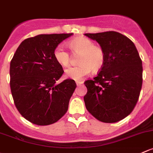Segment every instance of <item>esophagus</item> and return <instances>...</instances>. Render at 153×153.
I'll list each match as a JSON object with an SVG mask.
<instances>
[{
  "mask_svg": "<svg viewBox=\"0 0 153 153\" xmlns=\"http://www.w3.org/2000/svg\"><path fill=\"white\" fill-rule=\"evenodd\" d=\"M83 82H82V81H76L77 86H80V85L83 84Z\"/></svg>",
  "mask_w": 153,
  "mask_h": 153,
  "instance_id": "obj_1",
  "label": "esophagus"
}]
</instances>
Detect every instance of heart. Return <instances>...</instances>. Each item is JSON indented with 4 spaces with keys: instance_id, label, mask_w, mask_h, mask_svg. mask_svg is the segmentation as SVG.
Returning a JSON list of instances; mask_svg holds the SVG:
<instances>
[{
    "instance_id": "b5f03b06",
    "label": "heart",
    "mask_w": 153,
    "mask_h": 153,
    "mask_svg": "<svg viewBox=\"0 0 153 153\" xmlns=\"http://www.w3.org/2000/svg\"><path fill=\"white\" fill-rule=\"evenodd\" d=\"M67 45L72 53L79 55L78 63L79 65L70 67L65 70L66 76L75 81H81L91 72H98L102 68L105 62V55L103 49L100 46L94 45V42L89 39L80 36L70 40ZM54 58L57 63L62 67L70 65V56L64 49L63 45H59L54 50Z\"/></svg>"
}]
</instances>
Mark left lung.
<instances>
[{
	"label": "left lung",
	"instance_id": "left-lung-1",
	"mask_svg": "<svg viewBox=\"0 0 153 153\" xmlns=\"http://www.w3.org/2000/svg\"><path fill=\"white\" fill-rule=\"evenodd\" d=\"M97 42L105 55L104 66L93 80L84 82L88 111L99 121L114 123L133 111L142 86V62L134 43L122 33H85Z\"/></svg>",
	"mask_w": 153,
	"mask_h": 153
}]
</instances>
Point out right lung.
Masks as SVG:
<instances>
[{
  "mask_svg": "<svg viewBox=\"0 0 153 153\" xmlns=\"http://www.w3.org/2000/svg\"><path fill=\"white\" fill-rule=\"evenodd\" d=\"M73 33L40 34L22 41L10 63V88L16 108L25 119L37 125H48L67 111L76 83L66 79L54 58V50Z\"/></svg>",
  "mask_w": 153,
  "mask_h": 153,
  "instance_id": "right-lung-1",
  "label": "right lung"
}]
</instances>
